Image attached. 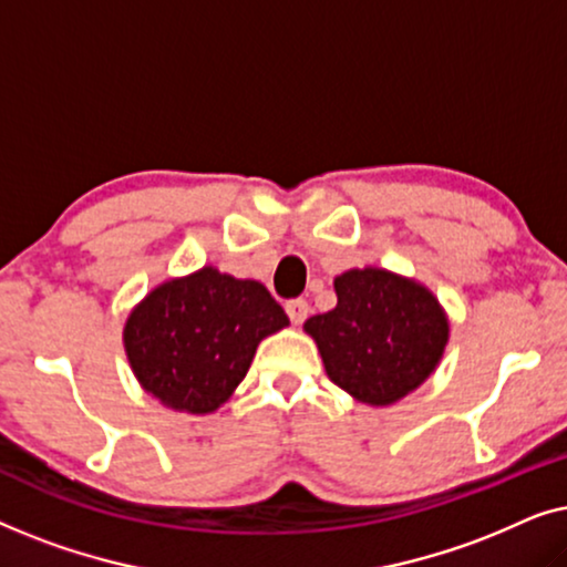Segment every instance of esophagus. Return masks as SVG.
I'll return each instance as SVG.
<instances>
[{"label": "esophagus", "mask_w": 567, "mask_h": 567, "mask_svg": "<svg viewBox=\"0 0 567 567\" xmlns=\"http://www.w3.org/2000/svg\"><path fill=\"white\" fill-rule=\"evenodd\" d=\"M286 315L291 317V322L293 324H301L307 320V315H309V305H307V299H289L286 301Z\"/></svg>", "instance_id": "34e87169"}]
</instances>
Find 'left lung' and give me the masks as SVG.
<instances>
[{"instance_id":"left-lung-1","label":"left lung","mask_w":567,"mask_h":567,"mask_svg":"<svg viewBox=\"0 0 567 567\" xmlns=\"http://www.w3.org/2000/svg\"><path fill=\"white\" fill-rule=\"evenodd\" d=\"M338 305L305 322L330 382L367 405H392L439 367L449 320L439 299L413 278L353 268L336 278Z\"/></svg>"}]
</instances>
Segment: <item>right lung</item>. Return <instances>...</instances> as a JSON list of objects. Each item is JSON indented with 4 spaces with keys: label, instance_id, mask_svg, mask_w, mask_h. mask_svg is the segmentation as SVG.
I'll list each match as a JSON object with an SVG mask.
<instances>
[{
    "label": "right lung",
    "instance_id": "right-lung-1",
    "mask_svg": "<svg viewBox=\"0 0 567 567\" xmlns=\"http://www.w3.org/2000/svg\"><path fill=\"white\" fill-rule=\"evenodd\" d=\"M286 324L266 286L204 266L146 293L128 315L123 346L152 398L206 415L231 398L260 340Z\"/></svg>",
    "mask_w": 567,
    "mask_h": 567
}]
</instances>
